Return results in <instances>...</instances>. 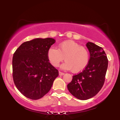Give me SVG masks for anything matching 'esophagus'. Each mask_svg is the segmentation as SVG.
I'll use <instances>...</instances> for the list:
<instances>
[{
    "instance_id": "obj_1",
    "label": "esophagus",
    "mask_w": 120,
    "mask_h": 120,
    "mask_svg": "<svg viewBox=\"0 0 120 120\" xmlns=\"http://www.w3.org/2000/svg\"><path fill=\"white\" fill-rule=\"evenodd\" d=\"M59 75H64V73L61 72V71H59Z\"/></svg>"
}]
</instances>
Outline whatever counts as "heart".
<instances>
[{
	"label": "heart",
	"instance_id": "1",
	"mask_svg": "<svg viewBox=\"0 0 120 120\" xmlns=\"http://www.w3.org/2000/svg\"><path fill=\"white\" fill-rule=\"evenodd\" d=\"M47 58L53 67H58L65 60L61 68L79 73L85 69L89 64L90 54L88 49L74 41L68 40L60 43L58 49L50 47L47 51Z\"/></svg>",
	"mask_w": 120,
	"mask_h": 120
}]
</instances>
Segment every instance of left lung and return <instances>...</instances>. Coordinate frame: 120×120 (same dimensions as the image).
<instances>
[{
	"instance_id": "left-lung-1",
	"label": "left lung",
	"mask_w": 120,
	"mask_h": 120,
	"mask_svg": "<svg viewBox=\"0 0 120 120\" xmlns=\"http://www.w3.org/2000/svg\"><path fill=\"white\" fill-rule=\"evenodd\" d=\"M90 52L89 64L82 72L73 76L67 85L69 91L79 100H87L95 96L101 90L105 81L108 61L101 47L94 43H87Z\"/></svg>"
}]
</instances>
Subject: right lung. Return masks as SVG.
Here are the masks:
<instances>
[{
    "instance_id": "obj_1",
    "label": "right lung",
    "mask_w": 120,
    "mask_h": 120,
    "mask_svg": "<svg viewBox=\"0 0 120 120\" xmlns=\"http://www.w3.org/2000/svg\"><path fill=\"white\" fill-rule=\"evenodd\" d=\"M55 42L51 38H35L21 44L13 54V81L27 98L37 100L45 96L59 75L47 58L48 50Z\"/></svg>"
}]
</instances>
